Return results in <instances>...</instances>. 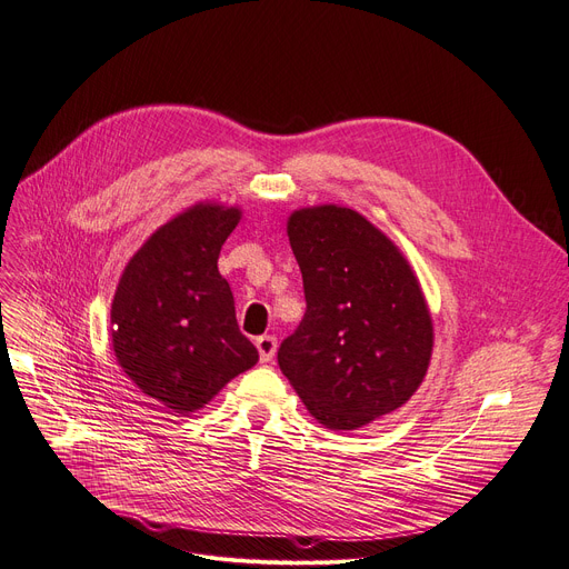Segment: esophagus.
Masks as SVG:
<instances>
[{"label":"esophagus","instance_id":"obj_1","mask_svg":"<svg viewBox=\"0 0 569 569\" xmlns=\"http://www.w3.org/2000/svg\"><path fill=\"white\" fill-rule=\"evenodd\" d=\"M256 347L260 351V361L269 363L273 359V353H277V338H273V335H260L256 340Z\"/></svg>","mask_w":569,"mask_h":569}]
</instances>
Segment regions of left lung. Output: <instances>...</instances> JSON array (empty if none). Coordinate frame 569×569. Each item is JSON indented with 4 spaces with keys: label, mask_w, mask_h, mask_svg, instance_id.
Wrapping results in <instances>:
<instances>
[{
    "label": "left lung",
    "mask_w": 569,
    "mask_h": 569,
    "mask_svg": "<svg viewBox=\"0 0 569 569\" xmlns=\"http://www.w3.org/2000/svg\"><path fill=\"white\" fill-rule=\"evenodd\" d=\"M288 239L307 311L279 347V368L307 410L335 431L401 408L422 385L433 323L401 250L361 213L300 208Z\"/></svg>",
    "instance_id": "1"
}]
</instances>
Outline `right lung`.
Returning a JSON list of instances; mask_svg holds the SVG:
<instances>
[{
    "mask_svg": "<svg viewBox=\"0 0 569 569\" xmlns=\"http://www.w3.org/2000/svg\"><path fill=\"white\" fill-rule=\"evenodd\" d=\"M239 208L197 203L168 220L126 264L112 300V347L133 385L176 412L203 408L258 363L239 330L218 258Z\"/></svg>",
    "mask_w": 569,
    "mask_h": 569,
    "instance_id": "right-lung-1",
    "label": "right lung"
}]
</instances>
